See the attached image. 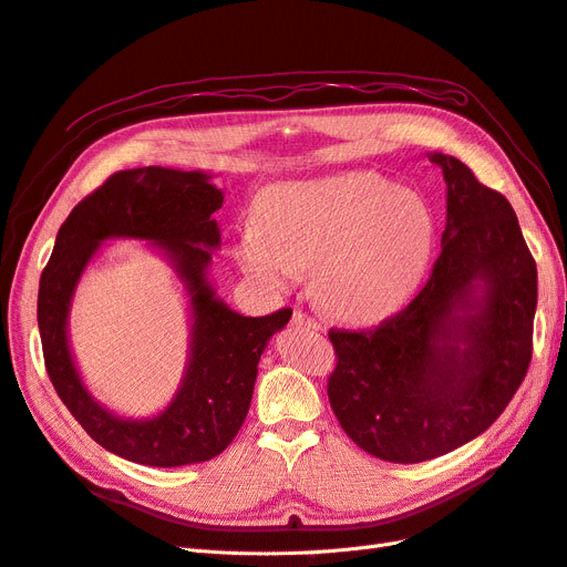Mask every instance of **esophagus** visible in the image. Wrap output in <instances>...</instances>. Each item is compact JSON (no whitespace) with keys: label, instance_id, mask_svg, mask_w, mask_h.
<instances>
[{"label":"esophagus","instance_id":"34e87169","mask_svg":"<svg viewBox=\"0 0 567 567\" xmlns=\"http://www.w3.org/2000/svg\"><path fill=\"white\" fill-rule=\"evenodd\" d=\"M293 323H296V326H302V329H307V331H319V329H321V326L317 323V319H312L310 315H305V312H300V310L293 312Z\"/></svg>","mask_w":567,"mask_h":567}]
</instances>
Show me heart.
Returning a JSON list of instances; mask_svg holds the SVG:
<instances>
[{"label": "heart", "instance_id": "b5f03b06", "mask_svg": "<svg viewBox=\"0 0 567 567\" xmlns=\"http://www.w3.org/2000/svg\"><path fill=\"white\" fill-rule=\"evenodd\" d=\"M437 244L431 205L373 173L269 186L234 241L244 277L267 296L312 267V296L346 323H373L419 293Z\"/></svg>", "mask_w": 567, "mask_h": 567}]
</instances>
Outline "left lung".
Wrapping results in <instances>:
<instances>
[{"label":"left lung","mask_w":567,"mask_h":567,"mask_svg":"<svg viewBox=\"0 0 567 567\" xmlns=\"http://www.w3.org/2000/svg\"><path fill=\"white\" fill-rule=\"evenodd\" d=\"M447 184L431 281L369 331H331L329 402L357 447L421 463L483 435L532 359L537 265L511 203L454 156L427 153Z\"/></svg>","instance_id":"left-lung-1"}]
</instances>
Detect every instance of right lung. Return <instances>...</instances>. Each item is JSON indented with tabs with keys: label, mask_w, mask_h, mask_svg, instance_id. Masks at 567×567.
<instances>
[{
	"label": "right lung",
	"mask_w": 567,
	"mask_h": 567,
	"mask_svg": "<svg viewBox=\"0 0 567 567\" xmlns=\"http://www.w3.org/2000/svg\"><path fill=\"white\" fill-rule=\"evenodd\" d=\"M221 200L225 192L200 169H123L75 205L42 271L38 326L51 383L92 440L142 466L177 468L225 452L250 409L257 362L293 315L244 317L217 296L210 262L221 241L213 213ZM111 240L151 245L176 271L187 298L183 381L174 400L151 417H127L101 405L81 379L66 336L74 290Z\"/></svg>",
	"instance_id": "1"
}]
</instances>
